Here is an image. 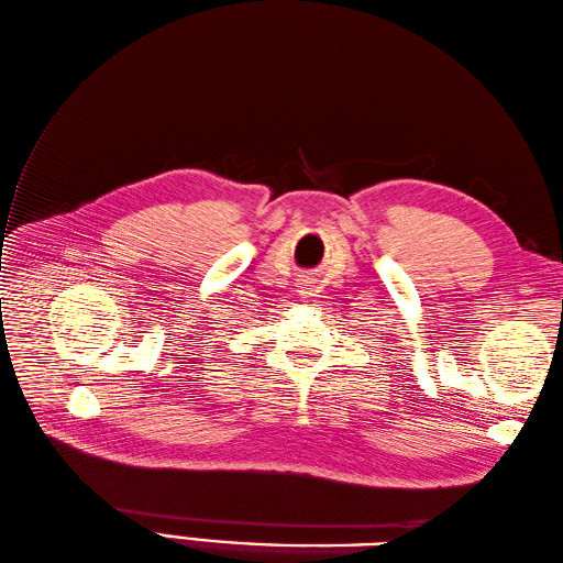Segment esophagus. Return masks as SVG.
Returning a JSON list of instances; mask_svg holds the SVG:
<instances>
[{
    "instance_id": "34e87169",
    "label": "esophagus",
    "mask_w": 563,
    "mask_h": 563,
    "mask_svg": "<svg viewBox=\"0 0 563 563\" xmlns=\"http://www.w3.org/2000/svg\"><path fill=\"white\" fill-rule=\"evenodd\" d=\"M309 290H311V287H307V285H305V283H302V285H299V292H302V295H305V297H309V295H311V292H309Z\"/></svg>"
}]
</instances>
